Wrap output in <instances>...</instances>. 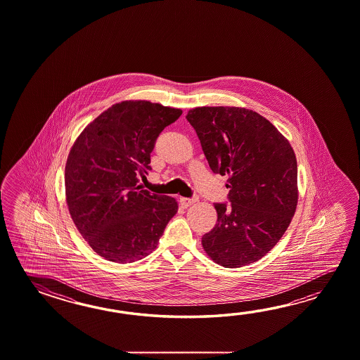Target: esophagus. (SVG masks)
<instances>
[{"label":"esophagus","mask_w":360,"mask_h":360,"mask_svg":"<svg viewBox=\"0 0 360 360\" xmlns=\"http://www.w3.org/2000/svg\"><path fill=\"white\" fill-rule=\"evenodd\" d=\"M198 200V198H181L180 199V202H181V206L185 207H189L191 206V205H194L195 202Z\"/></svg>","instance_id":"esophagus-1"}]
</instances>
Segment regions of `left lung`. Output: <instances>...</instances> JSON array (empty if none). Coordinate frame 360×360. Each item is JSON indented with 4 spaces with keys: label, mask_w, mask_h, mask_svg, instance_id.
<instances>
[{
    "label": "left lung",
    "mask_w": 360,
    "mask_h": 360,
    "mask_svg": "<svg viewBox=\"0 0 360 360\" xmlns=\"http://www.w3.org/2000/svg\"><path fill=\"white\" fill-rule=\"evenodd\" d=\"M214 174L229 175L230 205L214 203L217 222L202 237L212 260L240 268L283 237L296 211L297 161L265 117L238 107H199L186 115Z\"/></svg>",
    "instance_id": "obj_1"
}]
</instances>
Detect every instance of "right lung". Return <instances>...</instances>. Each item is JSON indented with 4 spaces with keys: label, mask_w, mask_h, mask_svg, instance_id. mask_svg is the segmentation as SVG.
Segmentation results:
<instances>
[{
    "label": "right lung",
    "mask_w": 360,
    "mask_h": 360,
    "mask_svg": "<svg viewBox=\"0 0 360 360\" xmlns=\"http://www.w3.org/2000/svg\"><path fill=\"white\" fill-rule=\"evenodd\" d=\"M183 110L146 100L108 108L77 138L65 165V198L78 231L105 260L127 264L157 248L177 202L141 189L163 129Z\"/></svg>",
    "instance_id": "obj_1"
}]
</instances>
